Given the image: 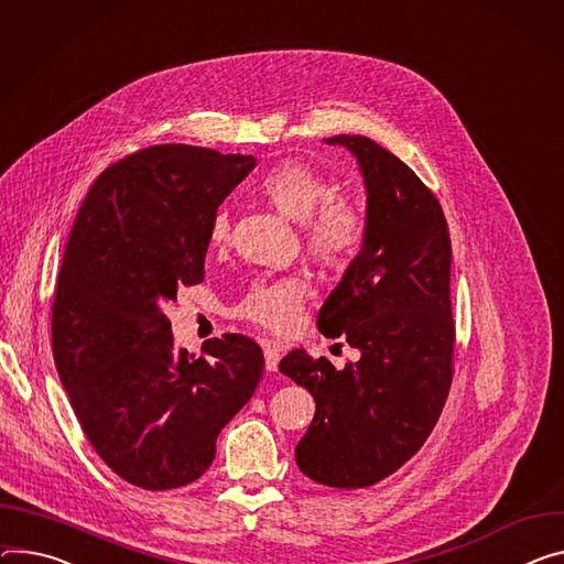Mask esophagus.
Masks as SVG:
<instances>
[{
	"instance_id": "34e87169",
	"label": "esophagus",
	"mask_w": 564,
	"mask_h": 564,
	"mask_svg": "<svg viewBox=\"0 0 564 564\" xmlns=\"http://www.w3.org/2000/svg\"><path fill=\"white\" fill-rule=\"evenodd\" d=\"M263 355H265V369H268V371H276V369H279V360H281L279 348H276L274 344H265Z\"/></svg>"
}]
</instances>
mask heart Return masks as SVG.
I'll use <instances>...</instances> for the list:
<instances>
[{"label": "heart", "mask_w": 564, "mask_h": 564, "mask_svg": "<svg viewBox=\"0 0 564 564\" xmlns=\"http://www.w3.org/2000/svg\"><path fill=\"white\" fill-rule=\"evenodd\" d=\"M259 188L279 214L294 223H305V245L324 265L346 268L360 253L367 240V220L346 199L327 202L335 188L322 173L299 162H285L274 166ZM227 238L229 218L220 212L212 223L209 240L220 247ZM303 299L305 285L299 279L259 281L234 305V315L270 333L285 335L299 324Z\"/></svg>", "instance_id": "1"}]
</instances>
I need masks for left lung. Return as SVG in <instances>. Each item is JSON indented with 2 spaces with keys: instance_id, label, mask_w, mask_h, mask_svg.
I'll return each instance as SVG.
<instances>
[{
  "instance_id": "8db88e82",
  "label": "left lung",
  "mask_w": 564,
  "mask_h": 564,
  "mask_svg": "<svg viewBox=\"0 0 564 564\" xmlns=\"http://www.w3.org/2000/svg\"><path fill=\"white\" fill-rule=\"evenodd\" d=\"M352 152L367 188V240L324 301L317 326L360 350L337 371L290 350L279 369L305 387L315 419L299 441V470L330 488L393 475L432 434L452 384V245L443 209L393 152L360 134L324 139Z\"/></svg>"
}]
</instances>
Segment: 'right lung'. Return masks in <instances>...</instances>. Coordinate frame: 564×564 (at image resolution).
Masks as SVG:
<instances>
[{
	"instance_id": "1",
	"label": "right lung",
	"mask_w": 564,
	"mask_h": 564,
	"mask_svg": "<svg viewBox=\"0 0 564 564\" xmlns=\"http://www.w3.org/2000/svg\"><path fill=\"white\" fill-rule=\"evenodd\" d=\"M251 155L166 143L132 152L91 184L58 274L51 339L61 382L96 454L128 484L199 479L223 427L253 395L263 350L227 333L175 350L164 305L204 279L209 231Z\"/></svg>"
}]
</instances>
